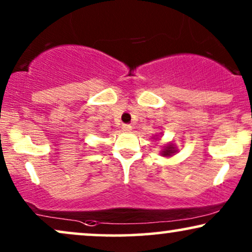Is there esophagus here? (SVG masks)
I'll return each instance as SVG.
<instances>
[{"label": "esophagus", "instance_id": "34e87169", "mask_svg": "<svg viewBox=\"0 0 252 252\" xmlns=\"http://www.w3.org/2000/svg\"><path fill=\"white\" fill-rule=\"evenodd\" d=\"M122 129H123L124 132H130L132 130V126H130V124H123Z\"/></svg>", "mask_w": 252, "mask_h": 252}]
</instances>
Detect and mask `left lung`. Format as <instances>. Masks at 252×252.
Segmentation results:
<instances>
[{"label": "left lung", "mask_w": 252, "mask_h": 252, "mask_svg": "<svg viewBox=\"0 0 252 252\" xmlns=\"http://www.w3.org/2000/svg\"><path fill=\"white\" fill-rule=\"evenodd\" d=\"M161 136H163V132L156 133V135L152 137V139H159ZM177 152H178L177 146L172 144V143H168L166 145H163V149H161L160 151V156H163V157H172V156L176 155Z\"/></svg>", "instance_id": "left-lung-1"}]
</instances>
